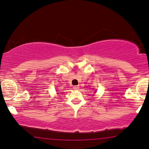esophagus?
Here are the masks:
<instances>
[{"label":"esophagus","instance_id":"34e87169","mask_svg":"<svg viewBox=\"0 0 149 149\" xmlns=\"http://www.w3.org/2000/svg\"><path fill=\"white\" fill-rule=\"evenodd\" d=\"M73 88H74V90L79 89V86H73Z\"/></svg>","mask_w":149,"mask_h":149}]
</instances>
